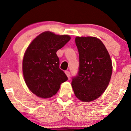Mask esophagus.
I'll return each instance as SVG.
<instances>
[{
  "label": "esophagus",
  "instance_id": "esophagus-1",
  "mask_svg": "<svg viewBox=\"0 0 131 131\" xmlns=\"http://www.w3.org/2000/svg\"><path fill=\"white\" fill-rule=\"evenodd\" d=\"M65 73L67 75V76L68 77V78H70V73L69 71H65Z\"/></svg>",
  "mask_w": 131,
  "mask_h": 131
}]
</instances>
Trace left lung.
<instances>
[{"mask_svg":"<svg viewBox=\"0 0 131 131\" xmlns=\"http://www.w3.org/2000/svg\"><path fill=\"white\" fill-rule=\"evenodd\" d=\"M79 54V71L72 87L83 102L98 98L106 89L112 74V63L106 47L95 37H76Z\"/></svg>","mask_w":131,"mask_h":131,"instance_id":"left-lung-1","label":"left lung"}]
</instances>
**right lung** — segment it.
Segmentation results:
<instances>
[{"label":"right lung","instance_id":"obj_1","mask_svg":"<svg viewBox=\"0 0 131 131\" xmlns=\"http://www.w3.org/2000/svg\"><path fill=\"white\" fill-rule=\"evenodd\" d=\"M71 37L43 31L31 41L25 51L22 63L23 77L28 88L41 98H49L56 94L61 84L68 80L59 68L56 52Z\"/></svg>","mask_w":131,"mask_h":131}]
</instances>
